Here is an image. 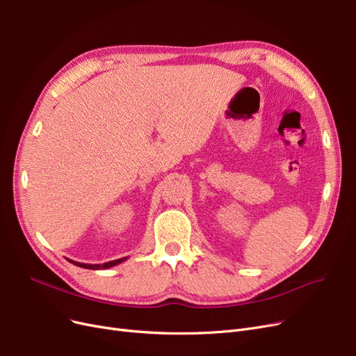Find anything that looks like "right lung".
Instances as JSON below:
<instances>
[{
    "instance_id": "obj_1",
    "label": "right lung",
    "mask_w": 356,
    "mask_h": 356,
    "mask_svg": "<svg viewBox=\"0 0 356 356\" xmlns=\"http://www.w3.org/2000/svg\"><path fill=\"white\" fill-rule=\"evenodd\" d=\"M129 257H122V259H118V260H112V261H108V263H104V264H88V263H79V261H73V260H68L70 263H73L74 266H79V267H83V268H90V270H99V268H109V267H113L117 266L122 261H125Z\"/></svg>"
}]
</instances>
